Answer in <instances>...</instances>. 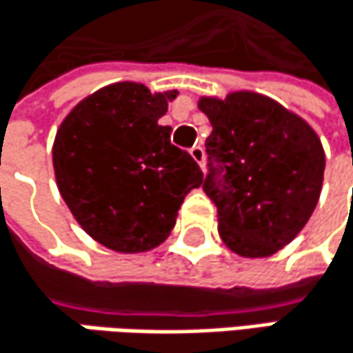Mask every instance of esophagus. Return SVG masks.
Masks as SVG:
<instances>
[{
	"label": "esophagus",
	"instance_id": "esophagus-1",
	"mask_svg": "<svg viewBox=\"0 0 353 353\" xmlns=\"http://www.w3.org/2000/svg\"><path fill=\"white\" fill-rule=\"evenodd\" d=\"M191 156L195 158V162H197L201 168H205V148L203 146H193L191 148Z\"/></svg>",
	"mask_w": 353,
	"mask_h": 353
}]
</instances>
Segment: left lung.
I'll use <instances>...</instances> for the list:
<instances>
[{"label": "left lung", "instance_id": "obj_1", "mask_svg": "<svg viewBox=\"0 0 353 353\" xmlns=\"http://www.w3.org/2000/svg\"><path fill=\"white\" fill-rule=\"evenodd\" d=\"M211 121L203 191L217 207L219 236L243 258L270 256L309 221L325 154L317 134L281 103L250 91L203 97Z\"/></svg>", "mask_w": 353, "mask_h": 353}]
</instances>
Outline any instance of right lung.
<instances>
[{"instance_id": "add662e5", "label": "right lung", "mask_w": 353, "mask_h": 353, "mask_svg": "<svg viewBox=\"0 0 353 353\" xmlns=\"http://www.w3.org/2000/svg\"><path fill=\"white\" fill-rule=\"evenodd\" d=\"M174 97L115 83L83 99L57 132L59 191L81 228L115 252L164 242L187 193L203 183L193 156L158 123Z\"/></svg>"}]
</instances>
